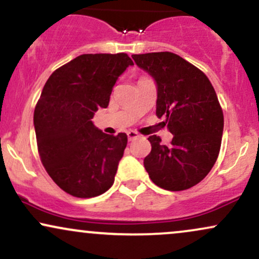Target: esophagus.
I'll return each instance as SVG.
<instances>
[{"label":"esophagus","instance_id":"1","mask_svg":"<svg viewBox=\"0 0 259 259\" xmlns=\"http://www.w3.org/2000/svg\"><path fill=\"white\" fill-rule=\"evenodd\" d=\"M127 137H128V141H135V139L139 138L141 135H139L138 132H136V131H128V132H127Z\"/></svg>","mask_w":259,"mask_h":259}]
</instances>
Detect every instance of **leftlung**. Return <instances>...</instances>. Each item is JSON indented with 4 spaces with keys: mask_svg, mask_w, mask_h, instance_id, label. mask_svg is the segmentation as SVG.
I'll use <instances>...</instances> for the list:
<instances>
[{
    "mask_svg": "<svg viewBox=\"0 0 259 259\" xmlns=\"http://www.w3.org/2000/svg\"><path fill=\"white\" fill-rule=\"evenodd\" d=\"M132 58L156 81V115L173 135L168 147L149 137L145 169L162 189H189L208 175L221 150L224 117L214 88L201 70L171 52Z\"/></svg>",
    "mask_w": 259,
    "mask_h": 259,
    "instance_id": "8db88e82",
    "label": "left lung"
}]
</instances>
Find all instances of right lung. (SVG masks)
Listing matches in <instances>:
<instances>
[{
    "mask_svg": "<svg viewBox=\"0 0 259 259\" xmlns=\"http://www.w3.org/2000/svg\"><path fill=\"white\" fill-rule=\"evenodd\" d=\"M126 53L82 54L46 82L33 111L42 165L60 189L75 197L102 195L114 184L126 133L109 136L92 122L106 108L112 87L127 66Z\"/></svg>",
    "mask_w": 259,
    "mask_h": 259,
    "instance_id": "right-lung-1",
    "label": "right lung"
}]
</instances>
